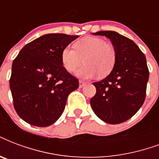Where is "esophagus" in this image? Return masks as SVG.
I'll list each match as a JSON object with an SVG mask.
<instances>
[{
	"instance_id": "esophagus-1",
	"label": "esophagus",
	"mask_w": 159,
	"mask_h": 159,
	"mask_svg": "<svg viewBox=\"0 0 159 159\" xmlns=\"http://www.w3.org/2000/svg\"><path fill=\"white\" fill-rule=\"evenodd\" d=\"M85 85H86V82H83V81H79V88H83Z\"/></svg>"
}]
</instances>
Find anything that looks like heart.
<instances>
[{
	"label": "heart",
	"instance_id": "b5f03b06",
	"mask_svg": "<svg viewBox=\"0 0 159 159\" xmlns=\"http://www.w3.org/2000/svg\"><path fill=\"white\" fill-rule=\"evenodd\" d=\"M73 47H65L61 52V62L66 71H77V77L84 79L99 75L105 77L113 70L117 61V52L112 45L95 36H87L78 40Z\"/></svg>",
	"mask_w": 159,
	"mask_h": 159
}]
</instances>
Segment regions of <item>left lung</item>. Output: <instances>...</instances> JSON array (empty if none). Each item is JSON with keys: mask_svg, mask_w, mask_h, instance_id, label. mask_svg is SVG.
<instances>
[{"mask_svg": "<svg viewBox=\"0 0 159 159\" xmlns=\"http://www.w3.org/2000/svg\"><path fill=\"white\" fill-rule=\"evenodd\" d=\"M93 34L111 40L117 52V61L106 78L93 82L96 94L91 98V106L105 123H122L139 111L146 98L149 77L146 57L132 40L116 31Z\"/></svg>", "mask_w": 159, "mask_h": 159, "instance_id": "left-lung-1", "label": "left lung"}]
</instances>
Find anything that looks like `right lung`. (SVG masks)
I'll return each instance as SVG.
<instances>
[{
    "label": "right lung",
    "instance_id": "obj_1",
    "mask_svg": "<svg viewBox=\"0 0 159 159\" xmlns=\"http://www.w3.org/2000/svg\"><path fill=\"white\" fill-rule=\"evenodd\" d=\"M78 36L47 34L26 44L12 63L10 88L19 117L47 127L61 117L78 79L62 66L61 52Z\"/></svg>",
    "mask_w": 159,
    "mask_h": 159
}]
</instances>
